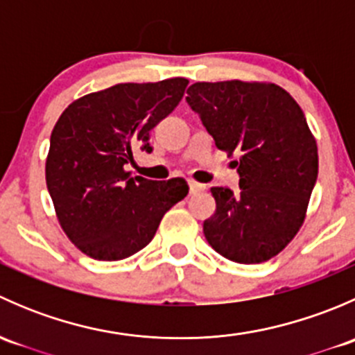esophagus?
<instances>
[{"label": "esophagus", "mask_w": 355, "mask_h": 355, "mask_svg": "<svg viewBox=\"0 0 355 355\" xmlns=\"http://www.w3.org/2000/svg\"><path fill=\"white\" fill-rule=\"evenodd\" d=\"M189 189H191V194H198V192L202 191V185L198 184V182H189Z\"/></svg>", "instance_id": "obj_1"}]
</instances>
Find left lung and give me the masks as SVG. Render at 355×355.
Here are the masks:
<instances>
[{"mask_svg": "<svg viewBox=\"0 0 355 355\" xmlns=\"http://www.w3.org/2000/svg\"><path fill=\"white\" fill-rule=\"evenodd\" d=\"M187 94L216 148L239 155L241 192L211 189L216 211L204 220V237L234 263H264L306 220L318 178L316 139L295 99L271 82H196Z\"/></svg>", "mask_w": 355, "mask_h": 355, "instance_id": "obj_1", "label": "left lung"}]
</instances>
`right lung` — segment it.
<instances>
[{"instance_id": "1", "label": "right lung", "mask_w": 355, "mask_h": 355, "mask_svg": "<svg viewBox=\"0 0 355 355\" xmlns=\"http://www.w3.org/2000/svg\"><path fill=\"white\" fill-rule=\"evenodd\" d=\"M189 80L116 84L75 99L60 114L46 157V185L60 227L85 256L120 261L144 249L161 218L189 194L184 178L130 177L134 149L184 98Z\"/></svg>"}]
</instances>
